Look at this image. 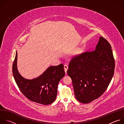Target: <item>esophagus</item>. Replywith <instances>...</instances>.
<instances>
[{"label":"esophagus","instance_id":"obj_1","mask_svg":"<svg viewBox=\"0 0 124 124\" xmlns=\"http://www.w3.org/2000/svg\"><path fill=\"white\" fill-rule=\"evenodd\" d=\"M64 70H65V73L67 74V70L68 69V65H64Z\"/></svg>","mask_w":124,"mask_h":124}]
</instances>
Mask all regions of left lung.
<instances>
[{"label": "left lung", "instance_id": "8db88e82", "mask_svg": "<svg viewBox=\"0 0 124 124\" xmlns=\"http://www.w3.org/2000/svg\"><path fill=\"white\" fill-rule=\"evenodd\" d=\"M114 69L111 46L100 37L95 50L73 58L69 63L67 74L72 78L77 100L88 103L99 98L108 86Z\"/></svg>", "mask_w": 124, "mask_h": 124}]
</instances>
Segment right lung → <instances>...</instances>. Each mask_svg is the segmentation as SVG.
Segmentation results:
<instances>
[{
  "label": "right lung",
  "mask_w": 124,
  "mask_h": 124,
  "mask_svg": "<svg viewBox=\"0 0 124 124\" xmlns=\"http://www.w3.org/2000/svg\"><path fill=\"white\" fill-rule=\"evenodd\" d=\"M17 58L16 51L12 71L22 93L32 101L44 105L52 103L56 98L59 82L65 75L64 65L61 64L49 66L38 77L28 79L20 74L17 67Z\"/></svg>",
  "instance_id": "1"
}]
</instances>
